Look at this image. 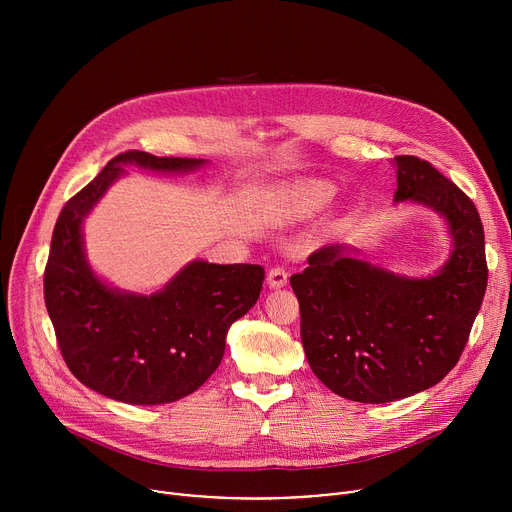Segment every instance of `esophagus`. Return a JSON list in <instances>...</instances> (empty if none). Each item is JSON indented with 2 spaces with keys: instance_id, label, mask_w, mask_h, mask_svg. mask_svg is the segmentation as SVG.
<instances>
[{
  "instance_id": "esophagus-1",
  "label": "esophagus",
  "mask_w": 512,
  "mask_h": 512,
  "mask_svg": "<svg viewBox=\"0 0 512 512\" xmlns=\"http://www.w3.org/2000/svg\"><path fill=\"white\" fill-rule=\"evenodd\" d=\"M287 271L283 269V267H273V269H269V273H267V283H269V287H273V289H279V287H283L285 283H287Z\"/></svg>"
}]
</instances>
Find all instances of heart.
I'll list each match as a JSON object with an SVG mask.
<instances>
[{
  "label": "heart",
  "mask_w": 512,
  "mask_h": 512,
  "mask_svg": "<svg viewBox=\"0 0 512 512\" xmlns=\"http://www.w3.org/2000/svg\"><path fill=\"white\" fill-rule=\"evenodd\" d=\"M336 194V188L322 180H306L287 188L279 202L289 218H310L318 214Z\"/></svg>",
  "instance_id": "heart-1"
}]
</instances>
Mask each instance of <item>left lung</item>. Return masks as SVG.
Returning <instances> with one entry per match:
<instances>
[{"instance_id":"1","label":"left lung","mask_w":512,"mask_h":512,"mask_svg":"<svg viewBox=\"0 0 512 512\" xmlns=\"http://www.w3.org/2000/svg\"><path fill=\"white\" fill-rule=\"evenodd\" d=\"M395 202L446 218L452 255L429 277H405L328 245L291 275L302 344L314 375L336 395L389 403L440 383L468 342L488 267L474 202L429 162L397 156Z\"/></svg>"}]
</instances>
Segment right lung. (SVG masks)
Here are the masks:
<instances>
[{
  "label": "right lung",
  "mask_w": 512,
  "mask_h": 512,
  "mask_svg": "<svg viewBox=\"0 0 512 512\" xmlns=\"http://www.w3.org/2000/svg\"><path fill=\"white\" fill-rule=\"evenodd\" d=\"M129 164L172 174L206 162L135 150L113 158L58 216L44 302L66 367L83 385L121 403L160 405L194 393L218 369L231 324L259 300L265 269L192 261L150 296L101 281L85 255L83 223Z\"/></svg>",
  "instance_id": "add662e5"
}]
</instances>
